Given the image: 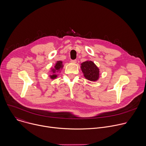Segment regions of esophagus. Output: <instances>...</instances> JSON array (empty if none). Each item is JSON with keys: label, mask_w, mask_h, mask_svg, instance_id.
<instances>
[{"label": "esophagus", "mask_w": 146, "mask_h": 146, "mask_svg": "<svg viewBox=\"0 0 146 146\" xmlns=\"http://www.w3.org/2000/svg\"><path fill=\"white\" fill-rule=\"evenodd\" d=\"M70 62L72 63H73V64H76L77 62V60H71Z\"/></svg>", "instance_id": "34e87169"}]
</instances>
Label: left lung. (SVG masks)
I'll use <instances>...</instances> for the list:
<instances>
[{
    "label": "left lung",
    "mask_w": 146,
    "mask_h": 146,
    "mask_svg": "<svg viewBox=\"0 0 146 146\" xmlns=\"http://www.w3.org/2000/svg\"><path fill=\"white\" fill-rule=\"evenodd\" d=\"M81 70L84 77L89 81H95L99 77V69L90 61H87L81 64Z\"/></svg>",
    "instance_id": "1"
}]
</instances>
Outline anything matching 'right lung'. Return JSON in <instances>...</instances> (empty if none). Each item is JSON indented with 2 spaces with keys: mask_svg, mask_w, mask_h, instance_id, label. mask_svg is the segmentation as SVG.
Masks as SVG:
<instances>
[{
  "mask_svg": "<svg viewBox=\"0 0 146 146\" xmlns=\"http://www.w3.org/2000/svg\"><path fill=\"white\" fill-rule=\"evenodd\" d=\"M63 67L62 65V62L60 61H57V62L56 63V65L54 66V68L52 69V75H50V77L52 79H54L57 77V74L56 73L60 69H62Z\"/></svg>",
  "mask_w": 146,
  "mask_h": 146,
  "instance_id": "1",
  "label": "right lung"
}]
</instances>
